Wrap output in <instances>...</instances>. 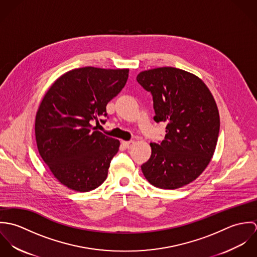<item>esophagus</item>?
Instances as JSON below:
<instances>
[{
    "instance_id": "obj_1",
    "label": "esophagus",
    "mask_w": 257,
    "mask_h": 257,
    "mask_svg": "<svg viewBox=\"0 0 257 257\" xmlns=\"http://www.w3.org/2000/svg\"><path fill=\"white\" fill-rule=\"evenodd\" d=\"M122 146L125 148H132L135 146V142L131 141V142H122Z\"/></svg>"
}]
</instances>
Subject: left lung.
Returning a JSON list of instances; mask_svg holds the SVG:
<instances>
[{"instance_id":"left-lung-1","label":"left lung","mask_w":257,"mask_h":257,"mask_svg":"<svg viewBox=\"0 0 257 257\" xmlns=\"http://www.w3.org/2000/svg\"><path fill=\"white\" fill-rule=\"evenodd\" d=\"M138 82L152 94L154 120L165 122L160 145L150 144L151 155L142 165L154 187L174 190L196 180L214 155L220 114L207 85L196 75L175 67L143 71Z\"/></svg>"}]
</instances>
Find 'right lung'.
<instances>
[{"instance_id": "obj_1", "label": "right lung", "mask_w": 257, "mask_h": 257, "mask_svg": "<svg viewBox=\"0 0 257 257\" xmlns=\"http://www.w3.org/2000/svg\"><path fill=\"white\" fill-rule=\"evenodd\" d=\"M128 69L92 66L61 75L44 94L36 114L38 152L54 177L76 192L98 188L108 176L119 141L91 124L124 87Z\"/></svg>"}]
</instances>
